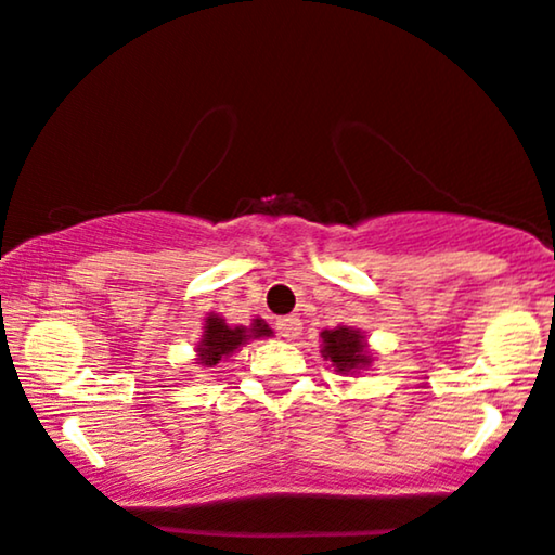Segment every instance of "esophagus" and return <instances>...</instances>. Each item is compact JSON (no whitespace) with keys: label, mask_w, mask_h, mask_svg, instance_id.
<instances>
[{"label":"esophagus","mask_w":555,"mask_h":555,"mask_svg":"<svg viewBox=\"0 0 555 555\" xmlns=\"http://www.w3.org/2000/svg\"><path fill=\"white\" fill-rule=\"evenodd\" d=\"M276 331H279V336L286 338V341H295V338H299V333H302V323H299V318H295V315L279 318Z\"/></svg>","instance_id":"1"}]
</instances>
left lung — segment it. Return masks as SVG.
Here are the masks:
<instances>
[{
  "label": "left lung",
  "mask_w": 555,
  "mask_h": 555,
  "mask_svg": "<svg viewBox=\"0 0 555 555\" xmlns=\"http://www.w3.org/2000/svg\"><path fill=\"white\" fill-rule=\"evenodd\" d=\"M323 357L331 359L336 372H341V375H351V372L370 364V357L364 353V336L359 331H323Z\"/></svg>",
  "instance_id": "1"
}]
</instances>
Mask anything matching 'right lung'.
Listing matches in <instances>:
<instances>
[{
  "label": "right lung",
  "instance_id": "1",
  "mask_svg": "<svg viewBox=\"0 0 555 555\" xmlns=\"http://www.w3.org/2000/svg\"><path fill=\"white\" fill-rule=\"evenodd\" d=\"M204 338L202 346H198V364L204 366H217L224 357H230L232 351L240 349L248 338H260L271 336V328L263 323V320H253L250 328H230L222 318L209 315L204 325Z\"/></svg>",
  "mask_w": 555,
  "mask_h": 555
}]
</instances>
